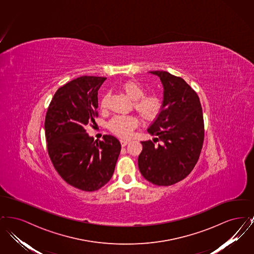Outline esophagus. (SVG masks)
<instances>
[{"mask_svg": "<svg viewBox=\"0 0 254 254\" xmlns=\"http://www.w3.org/2000/svg\"><path fill=\"white\" fill-rule=\"evenodd\" d=\"M120 143H121L122 146H126V145L129 143V141H127V140H121Z\"/></svg>", "mask_w": 254, "mask_h": 254, "instance_id": "esophagus-1", "label": "esophagus"}]
</instances>
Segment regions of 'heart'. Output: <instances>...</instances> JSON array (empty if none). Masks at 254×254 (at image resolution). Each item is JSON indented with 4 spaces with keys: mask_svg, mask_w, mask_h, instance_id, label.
Instances as JSON below:
<instances>
[{
    "mask_svg": "<svg viewBox=\"0 0 254 254\" xmlns=\"http://www.w3.org/2000/svg\"><path fill=\"white\" fill-rule=\"evenodd\" d=\"M123 92L134 101V109L144 121L151 122L157 119L162 112L163 101L157 94L145 95V88L136 81H127L121 85ZM107 97L101 102L102 109L107 107ZM138 119L135 116H115L109 121V130L118 137L127 139L131 137L133 130L138 126Z\"/></svg>",
    "mask_w": 254,
    "mask_h": 254,
    "instance_id": "1",
    "label": "heart"
}]
</instances>
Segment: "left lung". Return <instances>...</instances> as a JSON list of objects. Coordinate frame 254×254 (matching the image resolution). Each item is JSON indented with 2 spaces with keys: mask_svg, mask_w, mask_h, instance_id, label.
<instances>
[{
  "mask_svg": "<svg viewBox=\"0 0 254 254\" xmlns=\"http://www.w3.org/2000/svg\"><path fill=\"white\" fill-rule=\"evenodd\" d=\"M163 85V109L147 132L159 140L141 142L138 167L147 181L170 186L193 169L204 142V120L199 97L181 77L167 71H149ZM154 141V140H153Z\"/></svg>",
  "mask_w": 254,
  "mask_h": 254,
  "instance_id": "8db88e82",
  "label": "left lung"
}]
</instances>
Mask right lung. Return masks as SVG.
I'll return each instance as SVG.
<instances>
[{
	"instance_id": "add662e5",
	"label": "right lung",
	"mask_w": 254,
	"mask_h": 254,
	"mask_svg": "<svg viewBox=\"0 0 254 254\" xmlns=\"http://www.w3.org/2000/svg\"><path fill=\"white\" fill-rule=\"evenodd\" d=\"M107 78L83 76L60 87L49 105L45 130L49 157L61 177L94 191L111 179L121 151L117 138L94 141L85 127L98 116V90Z\"/></svg>"
}]
</instances>
